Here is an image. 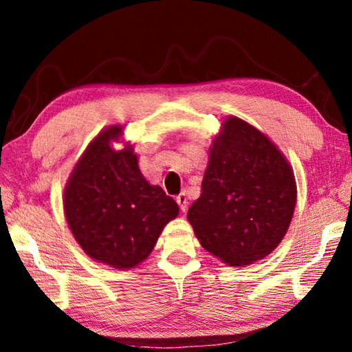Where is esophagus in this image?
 Returning <instances> with one entry per match:
<instances>
[{
	"label": "esophagus",
	"mask_w": 352,
	"mask_h": 352,
	"mask_svg": "<svg viewBox=\"0 0 352 352\" xmlns=\"http://www.w3.org/2000/svg\"><path fill=\"white\" fill-rule=\"evenodd\" d=\"M177 204L180 206V210L184 213L186 210H188V204H189V201H188V195H186V193H180V195L177 197Z\"/></svg>",
	"instance_id": "34e87169"
}]
</instances>
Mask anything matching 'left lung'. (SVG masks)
Masks as SVG:
<instances>
[{
  "label": "left lung",
  "mask_w": 352,
  "mask_h": 352,
  "mask_svg": "<svg viewBox=\"0 0 352 352\" xmlns=\"http://www.w3.org/2000/svg\"><path fill=\"white\" fill-rule=\"evenodd\" d=\"M201 197L188 212L199 243L230 266L269 256L290 226L296 183L283 153L256 126L230 116L213 139Z\"/></svg>",
  "instance_id": "obj_1"
}]
</instances>
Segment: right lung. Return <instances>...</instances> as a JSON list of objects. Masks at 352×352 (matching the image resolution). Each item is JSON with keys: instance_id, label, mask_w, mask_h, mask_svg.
I'll return each mask as SVG.
<instances>
[{"instance_id": "right-lung-1", "label": "right lung", "mask_w": 352, "mask_h": 352, "mask_svg": "<svg viewBox=\"0 0 352 352\" xmlns=\"http://www.w3.org/2000/svg\"><path fill=\"white\" fill-rule=\"evenodd\" d=\"M122 129L111 125L89 144L66 183L63 208L89 257L130 269L151 254L164 226L177 218L178 206L160 186L145 180L131 145L119 151L111 146Z\"/></svg>"}]
</instances>
